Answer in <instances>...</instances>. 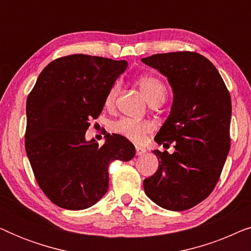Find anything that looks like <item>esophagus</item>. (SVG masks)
Masks as SVG:
<instances>
[{
	"label": "esophagus",
	"mask_w": 251,
	"mask_h": 251,
	"mask_svg": "<svg viewBox=\"0 0 251 251\" xmlns=\"http://www.w3.org/2000/svg\"><path fill=\"white\" fill-rule=\"evenodd\" d=\"M146 153V150L142 146H136V154L137 155H144Z\"/></svg>",
	"instance_id": "esophagus-1"
}]
</instances>
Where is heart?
Segmentation results:
<instances>
[{"label":"heart","mask_w":251,"mask_h":251,"mask_svg":"<svg viewBox=\"0 0 251 251\" xmlns=\"http://www.w3.org/2000/svg\"><path fill=\"white\" fill-rule=\"evenodd\" d=\"M140 90L143 91L147 101L151 102L156 99L166 98V87L159 78L154 76H143L138 81ZM120 84L116 82L109 89L107 96L105 99V105L109 107L114 102L116 96H118ZM112 130L118 135H121L125 138L131 140L133 143H142L147 133L152 131V125L147 121H135L131 119H121L112 125Z\"/></svg>","instance_id":"1"}]
</instances>
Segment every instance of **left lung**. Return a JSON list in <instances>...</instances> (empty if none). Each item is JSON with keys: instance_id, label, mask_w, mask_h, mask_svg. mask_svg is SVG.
Masks as SVG:
<instances>
[{"instance_id": "8db88e82", "label": "left lung", "mask_w": 251, "mask_h": 251, "mask_svg": "<svg viewBox=\"0 0 251 251\" xmlns=\"http://www.w3.org/2000/svg\"><path fill=\"white\" fill-rule=\"evenodd\" d=\"M142 61L173 88L170 114L154 140L175 147L173 154L153 151L159 168L144 180V190L160 207L187 210L209 197L222 174L231 143V96L217 68L202 54L157 53Z\"/></svg>"}]
</instances>
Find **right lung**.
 Segmentation results:
<instances>
[{
    "instance_id": "1",
    "label": "right lung",
    "mask_w": 251,
    "mask_h": 251,
    "mask_svg": "<svg viewBox=\"0 0 251 251\" xmlns=\"http://www.w3.org/2000/svg\"><path fill=\"white\" fill-rule=\"evenodd\" d=\"M126 66L89 54L58 58L27 97L26 153L41 190L58 207L82 210L97 203L108 190L109 163L135 156V146L120 135L107 133L102 146L85 140Z\"/></svg>"
}]
</instances>
